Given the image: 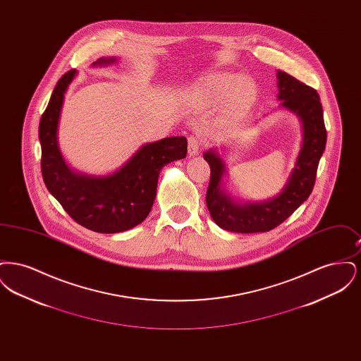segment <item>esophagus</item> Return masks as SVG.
Wrapping results in <instances>:
<instances>
[{"instance_id":"esophagus-1","label":"esophagus","mask_w":361,"mask_h":361,"mask_svg":"<svg viewBox=\"0 0 361 361\" xmlns=\"http://www.w3.org/2000/svg\"><path fill=\"white\" fill-rule=\"evenodd\" d=\"M202 149V139L196 135H192L188 137V154L197 155L200 153Z\"/></svg>"}]
</instances>
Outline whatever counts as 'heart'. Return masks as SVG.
Here are the masks:
<instances>
[{
  "instance_id": "obj_1",
  "label": "heart",
  "mask_w": 361,
  "mask_h": 361,
  "mask_svg": "<svg viewBox=\"0 0 361 361\" xmlns=\"http://www.w3.org/2000/svg\"><path fill=\"white\" fill-rule=\"evenodd\" d=\"M195 94L204 103H222L233 96L234 106L240 108L252 102L255 89L252 81L237 73H216L200 81L195 87Z\"/></svg>"
}]
</instances>
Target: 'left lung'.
<instances>
[{
    "label": "left lung",
    "instance_id": "obj_1",
    "mask_svg": "<svg viewBox=\"0 0 361 361\" xmlns=\"http://www.w3.org/2000/svg\"><path fill=\"white\" fill-rule=\"evenodd\" d=\"M277 78L280 105L296 114L303 126L302 149L283 190L269 200L238 203L222 188L226 172L224 159L212 149L203 155L211 169L207 208L214 222L227 231L249 234L275 228L309 199L315 184L318 164L324 154L327 137L319 94L286 71L279 70Z\"/></svg>",
    "mask_w": 361,
    "mask_h": 361
}]
</instances>
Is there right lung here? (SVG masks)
<instances>
[{"label": "right lung", "mask_w": 361, "mask_h": 361, "mask_svg": "<svg viewBox=\"0 0 361 361\" xmlns=\"http://www.w3.org/2000/svg\"><path fill=\"white\" fill-rule=\"evenodd\" d=\"M116 58H100L93 65H111ZM77 71L65 73L54 87L42 115L39 139L42 145V174L47 189L71 219L86 228L114 234L142 224L153 203L161 169L185 158V137H164L143 145L119 171L108 176H87L66 165L58 146V123L65 93Z\"/></svg>", "instance_id": "obj_1"}]
</instances>
